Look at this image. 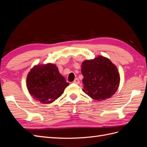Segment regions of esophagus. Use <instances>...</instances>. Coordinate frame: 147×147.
Returning <instances> with one entry per match:
<instances>
[{
  "label": "esophagus",
  "mask_w": 147,
  "mask_h": 147,
  "mask_svg": "<svg viewBox=\"0 0 147 147\" xmlns=\"http://www.w3.org/2000/svg\"><path fill=\"white\" fill-rule=\"evenodd\" d=\"M74 83H75V84H79V83H80L79 80H78L77 78H75V79L74 80Z\"/></svg>",
  "instance_id": "esophagus-1"
}]
</instances>
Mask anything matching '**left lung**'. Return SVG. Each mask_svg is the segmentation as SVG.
<instances>
[{
  "label": "left lung",
  "mask_w": 147,
  "mask_h": 147,
  "mask_svg": "<svg viewBox=\"0 0 147 147\" xmlns=\"http://www.w3.org/2000/svg\"><path fill=\"white\" fill-rule=\"evenodd\" d=\"M83 90L96 100L109 99L118 90L119 74L117 67L109 59L98 56L94 59L83 62Z\"/></svg>",
  "instance_id": "1"
}]
</instances>
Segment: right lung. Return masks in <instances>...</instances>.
Listing matches in <instances>:
<instances>
[{
	"label": "right lung",
	"instance_id": "1",
	"mask_svg": "<svg viewBox=\"0 0 147 147\" xmlns=\"http://www.w3.org/2000/svg\"><path fill=\"white\" fill-rule=\"evenodd\" d=\"M69 84L52 64L34 67L27 77L29 93L42 104H50L59 98Z\"/></svg>",
	"mask_w": 147,
	"mask_h": 147
}]
</instances>
